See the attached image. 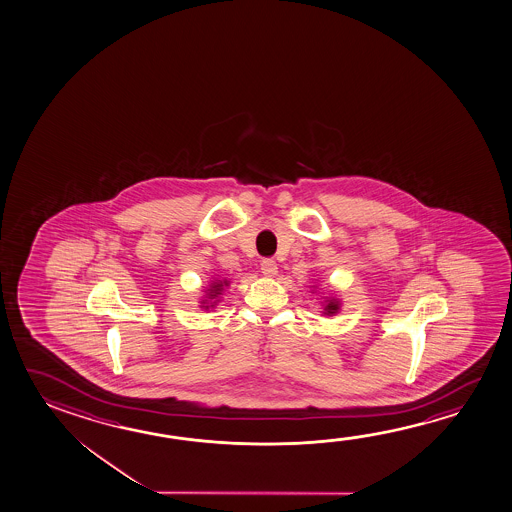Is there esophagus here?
I'll return each mask as SVG.
<instances>
[{
	"instance_id": "34e87169",
	"label": "esophagus",
	"mask_w": 512,
	"mask_h": 512,
	"mask_svg": "<svg viewBox=\"0 0 512 512\" xmlns=\"http://www.w3.org/2000/svg\"><path fill=\"white\" fill-rule=\"evenodd\" d=\"M261 272H263L265 276H269V278H274V276L278 274V263L274 260H270V258H265V260L261 261Z\"/></svg>"
}]
</instances>
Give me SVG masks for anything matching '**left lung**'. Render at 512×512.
Masks as SVG:
<instances>
[{"instance_id": "8db88e82", "label": "left lung", "mask_w": 512, "mask_h": 512, "mask_svg": "<svg viewBox=\"0 0 512 512\" xmlns=\"http://www.w3.org/2000/svg\"><path fill=\"white\" fill-rule=\"evenodd\" d=\"M340 310V301L335 297H328L324 301V315H335Z\"/></svg>"}]
</instances>
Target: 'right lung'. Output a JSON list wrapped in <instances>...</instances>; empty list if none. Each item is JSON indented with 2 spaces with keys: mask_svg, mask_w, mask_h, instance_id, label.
Masks as SVG:
<instances>
[{
  "mask_svg": "<svg viewBox=\"0 0 512 512\" xmlns=\"http://www.w3.org/2000/svg\"><path fill=\"white\" fill-rule=\"evenodd\" d=\"M227 285H229V283H227L226 279H222V281H220V279H215V281L211 283V286H209L208 292H206V299L202 301V308H206V310H208L211 306H215V303H217L215 299H217L218 295L222 294L224 286ZM208 300H211L212 303L208 304Z\"/></svg>",
  "mask_w": 512,
  "mask_h": 512,
  "instance_id": "1",
  "label": "right lung"
}]
</instances>
